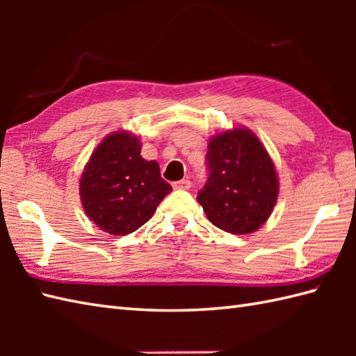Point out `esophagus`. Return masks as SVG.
Wrapping results in <instances>:
<instances>
[{"label": "esophagus", "instance_id": "1", "mask_svg": "<svg viewBox=\"0 0 356 356\" xmlns=\"http://www.w3.org/2000/svg\"><path fill=\"white\" fill-rule=\"evenodd\" d=\"M172 186L176 188V190H190L191 182L188 179H184V180H179V182H174Z\"/></svg>", "mask_w": 356, "mask_h": 356}]
</instances>
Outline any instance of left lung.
Segmentation results:
<instances>
[{
	"mask_svg": "<svg viewBox=\"0 0 356 356\" xmlns=\"http://www.w3.org/2000/svg\"><path fill=\"white\" fill-rule=\"evenodd\" d=\"M208 180L197 202L209 222L231 234H251L268 220L278 197L274 162L245 127L216 134L208 143Z\"/></svg>",
	"mask_w": 356,
	"mask_h": 356,
	"instance_id": "1",
	"label": "left lung"
}]
</instances>
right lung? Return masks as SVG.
Segmentation results:
<instances>
[{
	"label": "right lung",
	"mask_w": 356,
	"mask_h": 356,
	"mask_svg": "<svg viewBox=\"0 0 356 356\" xmlns=\"http://www.w3.org/2000/svg\"><path fill=\"white\" fill-rule=\"evenodd\" d=\"M171 191L159 163L145 161L139 139L127 131L111 133L96 147L79 182L87 217L111 236L139 229Z\"/></svg>",
	"instance_id": "add662e5"
}]
</instances>
